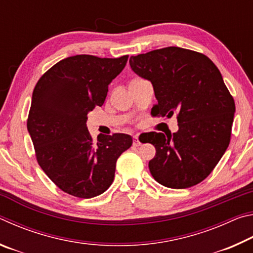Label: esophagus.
<instances>
[{
    "label": "esophagus",
    "mask_w": 253,
    "mask_h": 253,
    "mask_svg": "<svg viewBox=\"0 0 253 253\" xmlns=\"http://www.w3.org/2000/svg\"><path fill=\"white\" fill-rule=\"evenodd\" d=\"M140 143L139 142V139H138V135H135L134 136V142H132V146L134 147H138V146H140Z\"/></svg>",
    "instance_id": "obj_1"
}]
</instances>
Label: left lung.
Segmentation results:
<instances>
[{"mask_svg":"<svg viewBox=\"0 0 253 253\" xmlns=\"http://www.w3.org/2000/svg\"><path fill=\"white\" fill-rule=\"evenodd\" d=\"M131 70L151 81L157 99L154 116L177 113L178 130L149 132L156 155L151 174L166 187L186 188L202 182L229 146L235 113L220 70L207 55L169 46L130 57Z\"/></svg>","mask_w":253,"mask_h":253,"instance_id":"obj_1","label":"left lung"}]
</instances>
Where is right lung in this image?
Wrapping results in <instances>:
<instances>
[{
	"label": "right lung",
	"mask_w": 253,
	"mask_h": 253,
	"mask_svg": "<svg viewBox=\"0 0 253 253\" xmlns=\"http://www.w3.org/2000/svg\"><path fill=\"white\" fill-rule=\"evenodd\" d=\"M127 60L74 55L50 68L34 88L27 125L37 160L68 194L90 199L104 193L117 158L131 146L127 134H100L93 142L87 128V115L104 105L108 85Z\"/></svg>",
	"instance_id": "1"
}]
</instances>
